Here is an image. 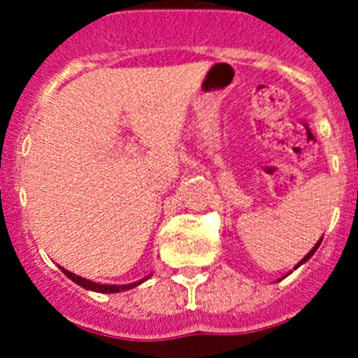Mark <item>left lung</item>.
Instances as JSON below:
<instances>
[{"label": "left lung", "mask_w": 358, "mask_h": 358, "mask_svg": "<svg viewBox=\"0 0 358 358\" xmlns=\"http://www.w3.org/2000/svg\"><path fill=\"white\" fill-rule=\"evenodd\" d=\"M322 240V238H321ZM321 240H319V242L317 243H315V245H314V249H310V252H308V255H306L305 256V258H303V260L301 262H299V264H297L296 265V267H294V268H297V267H299V265H303V264H305V262H308L310 260V258H312V255H314V252L315 251H317V248H319V245H321Z\"/></svg>", "instance_id": "1"}]
</instances>
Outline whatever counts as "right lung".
Instances as JSON below:
<instances>
[{
    "instance_id": "1",
    "label": "right lung",
    "mask_w": 358,
    "mask_h": 358,
    "mask_svg": "<svg viewBox=\"0 0 358 358\" xmlns=\"http://www.w3.org/2000/svg\"><path fill=\"white\" fill-rule=\"evenodd\" d=\"M61 271L69 278V280L75 281L77 285L84 287V289H87V290H94V292H102V294H116V292H122V290H131V289H134L136 285L143 283L145 280H148V276H145L143 280L134 281V283H129V285H102V283H94V281L85 280V278L69 273V271H66V268H62V267H61Z\"/></svg>"
}]
</instances>
